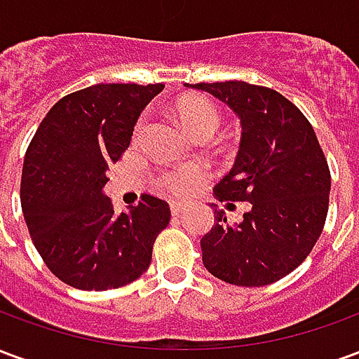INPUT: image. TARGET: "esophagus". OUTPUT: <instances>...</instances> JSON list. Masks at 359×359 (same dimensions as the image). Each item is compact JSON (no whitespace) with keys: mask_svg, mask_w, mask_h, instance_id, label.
<instances>
[{"mask_svg":"<svg viewBox=\"0 0 359 359\" xmlns=\"http://www.w3.org/2000/svg\"><path fill=\"white\" fill-rule=\"evenodd\" d=\"M169 208H171V213H172V215H179V213H182V211L187 210V203H182V202H171V203H169Z\"/></svg>","mask_w":359,"mask_h":359,"instance_id":"esophagus-1","label":"esophagus"}]
</instances>
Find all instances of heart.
<instances>
[{
    "label": "heart",
    "instance_id": "1",
    "mask_svg": "<svg viewBox=\"0 0 359 359\" xmlns=\"http://www.w3.org/2000/svg\"><path fill=\"white\" fill-rule=\"evenodd\" d=\"M175 113L182 125L187 126L188 133H192L198 138H208L210 134L217 130L221 123L219 109L208 97L202 95H184L175 103ZM146 118H138L134 126V140H138L144 133ZM208 179V169L202 165L188 163L180 167L167 169L157 177V188L171 196H188Z\"/></svg>",
    "mask_w": 359,
    "mask_h": 359
}]
</instances>
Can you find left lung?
<instances>
[{
  "label": "left lung",
  "instance_id": "1",
  "mask_svg": "<svg viewBox=\"0 0 359 359\" xmlns=\"http://www.w3.org/2000/svg\"><path fill=\"white\" fill-rule=\"evenodd\" d=\"M192 88L210 92L241 117V149L215 196L250 202L238 225L215 210V223L200 241L203 265L229 285L277 283L309 256L329 211L331 171L313 126L267 86L226 81Z\"/></svg>",
  "mask_w": 359,
  "mask_h": 359
}]
</instances>
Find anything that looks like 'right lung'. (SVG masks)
<instances>
[{"label":"right lung","instance_id":"1","mask_svg":"<svg viewBox=\"0 0 359 359\" xmlns=\"http://www.w3.org/2000/svg\"><path fill=\"white\" fill-rule=\"evenodd\" d=\"M163 84H95L61 97L38 126L22 165L20 205L48 269L81 290L133 283L169 225L165 200L142 194L121 215L102 190L130 146L142 109Z\"/></svg>","mask_w":359,"mask_h":359}]
</instances>
